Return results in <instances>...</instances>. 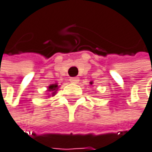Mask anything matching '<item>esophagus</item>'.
Returning <instances> with one entry per match:
<instances>
[{
  "instance_id": "34e87169",
  "label": "esophagus",
  "mask_w": 152,
  "mask_h": 152,
  "mask_svg": "<svg viewBox=\"0 0 152 152\" xmlns=\"http://www.w3.org/2000/svg\"><path fill=\"white\" fill-rule=\"evenodd\" d=\"M78 81H79V78L78 77H71L70 78V82L71 83H74V84L78 83Z\"/></svg>"
}]
</instances>
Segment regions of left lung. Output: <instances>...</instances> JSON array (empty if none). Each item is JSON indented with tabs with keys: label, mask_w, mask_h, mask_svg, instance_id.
I'll use <instances>...</instances> for the list:
<instances>
[{
	"label": "left lung",
	"mask_w": 152,
	"mask_h": 152,
	"mask_svg": "<svg viewBox=\"0 0 152 152\" xmlns=\"http://www.w3.org/2000/svg\"><path fill=\"white\" fill-rule=\"evenodd\" d=\"M92 84H93V82H92V81H90V85H92Z\"/></svg>",
	"instance_id": "8db88e82"
}]
</instances>
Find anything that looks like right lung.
I'll return each mask as SVG.
<instances>
[{
  "label": "right lung",
  "mask_w": 152,
  "mask_h": 152,
  "mask_svg": "<svg viewBox=\"0 0 152 152\" xmlns=\"http://www.w3.org/2000/svg\"><path fill=\"white\" fill-rule=\"evenodd\" d=\"M59 85L58 83H54V84H50V86H48V88H47V92L48 93V97L50 98V96H55V94L57 93V90L59 88Z\"/></svg>",
  "instance_id": "add662e5"
}]
</instances>
